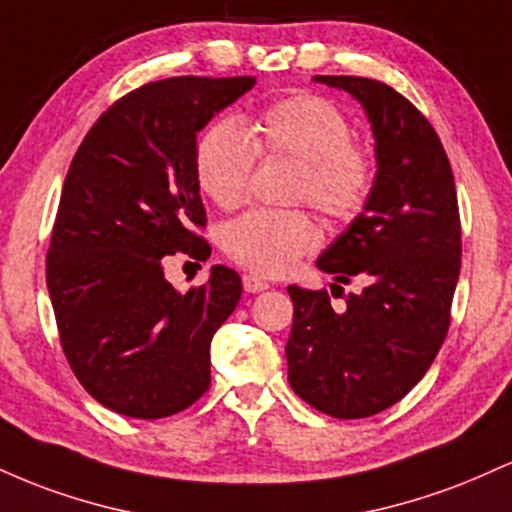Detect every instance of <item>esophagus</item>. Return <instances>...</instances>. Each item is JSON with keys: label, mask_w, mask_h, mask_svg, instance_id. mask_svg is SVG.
<instances>
[{"label": "esophagus", "mask_w": 512, "mask_h": 512, "mask_svg": "<svg viewBox=\"0 0 512 512\" xmlns=\"http://www.w3.org/2000/svg\"><path fill=\"white\" fill-rule=\"evenodd\" d=\"M243 289L248 293H260V291H267L269 289V281L260 279V276L255 274H245L243 276Z\"/></svg>", "instance_id": "1"}]
</instances>
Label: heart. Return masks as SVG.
I'll return each mask as SVG.
<instances>
[{"label": "heart", "mask_w": 512, "mask_h": 512, "mask_svg": "<svg viewBox=\"0 0 512 512\" xmlns=\"http://www.w3.org/2000/svg\"><path fill=\"white\" fill-rule=\"evenodd\" d=\"M349 117L313 93L281 98L248 129L231 117L211 122L199 137L195 170L202 192L223 209L245 202L257 154L298 161L293 199H308L337 221L361 214L375 185V163L356 146ZM320 231L305 211L252 209L221 228V248L250 272L286 274L317 248Z\"/></svg>", "instance_id": "obj_1"}]
</instances>
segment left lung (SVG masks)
Returning a JSON list of instances; mask_svg holds the SVG:
<instances>
[{"label":"left lung","mask_w":512,"mask_h":512,"mask_svg":"<svg viewBox=\"0 0 512 512\" xmlns=\"http://www.w3.org/2000/svg\"><path fill=\"white\" fill-rule=\"evenodd\" d=\"M313 81L361 103L375 185L361 214L317 257V269L337 281L330 286L356 276L363 291L332 308L327 291L289 286V383L334 419H366L424 378L448 334L462 255L455 178L436 129L395 88L363 76Z\"/></svg>","instance_id":"obj_1"}]
</instances>
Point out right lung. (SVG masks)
I'll return each instance as SVG.
<instances>
[{"label":"right lung","mask_w":512,"mask_h":512,"mask_svg":"<svg viewBox=\"0 0 512 512\" xmlns=\"http://www.w3.org/2000/svg\"><path fill=\"white\" fill-rule=\"evenodd\" d=\"M255 76H173L127 93L98 117L62 187L48 291L69 366L110 411L163 419L211 380V339L243 293L233 269L180 293L163 257L209 255L195 170L197 134Z\"/></svg>","instance_id":"right-lung-1"}]
</instances>
